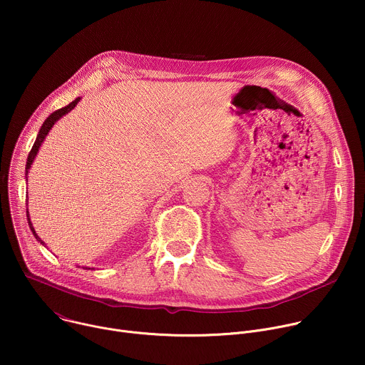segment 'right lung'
Segmentation results:
<instances>
[{"label": "right lung", "instance_id": "1", "mask_svg": "<svg viewBox=\"0 0 365 365\" xmlns=\"http://www.w3.org/2000/svg\"><path fill=\"white\" fill-rule=\"evenodd\" d=\"M81 101V98H76L75 101H72L69 106H66V107H63V108H61V110H58V111H55L53 114H50L47 118H46V121L43 123V125L40 127V130H38V134H37V138H36V141H34V144H33V147H31V151H30V154H29V158H27V165H26V180H27V175L30 173V168H31V165H33V162H34V159H36V155H37V153H38V148H40V145L43 144V141H44V138H46V135L48 134V131L51 130V127L55 125V123H58L63 115H66L68 113H71L76 106H78V102ZM27 221H29V227H30V230H31V232H33V235H34V238L41 244V245H44L46 247V244H44V241L36 234V231H34V228H33V224H31V221H30V214H29V210H27ZM83 269H86V267H83Z\"/></svg>", "mask_w": 365, "mask_h": 365}]
</instances>
